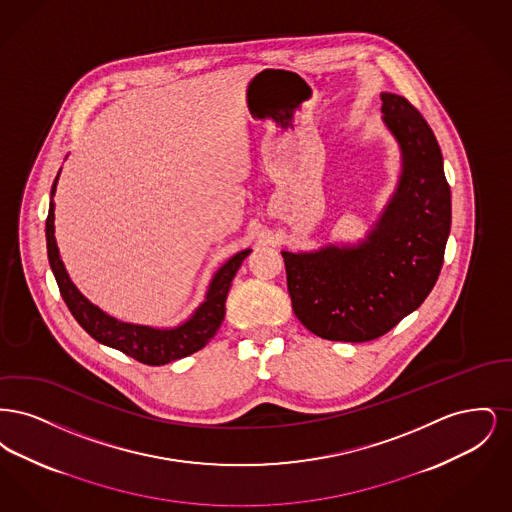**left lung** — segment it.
I'll list each match as a JSON object with an SVG mask.
<instances>
[{"label": "left lung", "instance_id": "8db88e82", "mask_svg": "<svg viewBox=\"0 0 512 512\" xmlns=\"http://www.w3.org/2000/svg\"><path fill=\"white\" fill-rule=\"evenodd\" d=\"M382 121L401 149V176L359 244L282 251L295 317L332 341H370L416 311L438 282L451 230V190L438 140L413 105L382 94Z\"/></svg>", "mask_w": 512, "mask_h": 512}]
</instances>
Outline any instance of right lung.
Returning a JSON list of instances; mask_svg holds the SVG:
<instances>
[{
	"label": "right lung",
	"instance_id": "add662e5",
	"mask_svg": "<svg viewBox=\"0 0 512 512\" xmlns=\"http://www.w3.org/2000/svg\"><path fill=\"white\" fill-rule=\"evenodd\" d=\"M59 174L51 186V201H49L48 220H46V240H48L49 267L57 280L61 297L65 299L69 311L73 313L76 322L94 338V340L119 349L124 355L144 363V365H167L171 361H178L188 357L201 347H205L224 320L226 313V295L230 292L232 280L242 267V261L251 253V249H244L230 257L213 276L205 301L195 309L194 315L182 322L176 328H151L142 324L121 322L117 318L109 317L94 303H90L82 293L76 290L65 265L59 257V249L55 242V226H53V195L57 188Z\"/></svg>",
	"mask_w": 512,
	"mask_h": 512
}]
</instances>
